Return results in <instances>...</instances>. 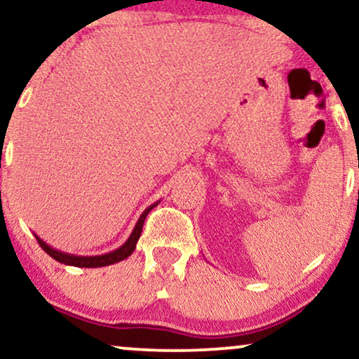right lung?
I'll return each instance as SVG.
<instances>
[{"label": "right lung", "instance_id": "obj_1", "mask_svg": "<svg viewBox=\"0 0 359 359\" xmlns=\"http://www.w3.org/2000/svg\"><path fill=\"white\" fill-rule=\"evenodd\" d=\"M159 203V202H157ZM157 203L151 205V207H147L142 215L137 219L135 229H133L131 236L128 238V241L124 243L123 246H119L118 250H114L111 252H107V255H102V256H75V255H69V252H62V251H57L54 248L47 245L41 240L39 236H36L37 243H39V246L44 250L47 255L50 257H54L55 261L62 262V264H67V266H76V267H103V266H109V264H114V262H119L123 259H126L128 256L133 255V251L136 250V243L140 240L141 236V231H142V224H144V219L147 217V213L151 212L152 208L156 207Z\"/></svg>", "mask_w": 359, "mask_h": 359}]
</instances>
